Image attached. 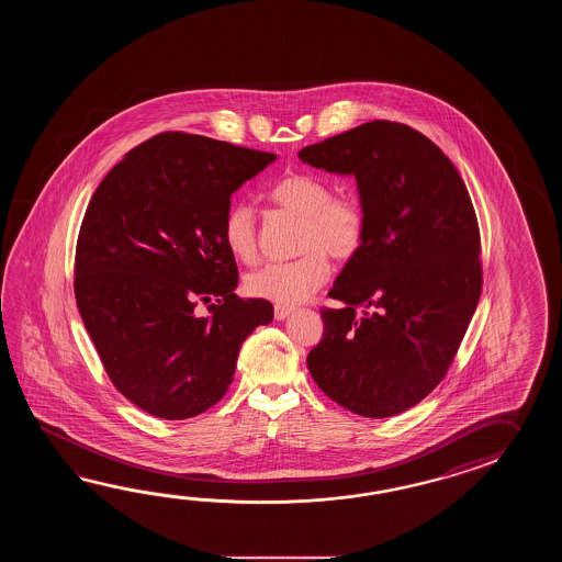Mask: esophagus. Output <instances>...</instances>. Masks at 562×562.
Segmentation results:
<instances>
[{"label": "esophagus", "mask_w": 562, "mask_h": 562, "mask_svg": "<svg viewBox=\"0 0 562 562\" xmlns=\"http://www.w3.org/2000/svg\"><path fill=\"white\" fill-rule=\"evenodd\" d=\"M293 313V307H285V305H276V319L277 322H283L289 315Z\"/></svg>", "instance_id": "1"}]
</instances>
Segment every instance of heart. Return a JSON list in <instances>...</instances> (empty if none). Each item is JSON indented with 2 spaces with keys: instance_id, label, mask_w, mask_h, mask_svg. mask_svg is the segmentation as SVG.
I'll use <instances>...</instances> for the list:
<instances>
[{
  "instance_id": "heart-1",
  "label": "heart",
  "mask_w": 562,
  "mask_h": 562,
  "mask_svg": "<svg viewBox=\"0 0 562 562\" xmlns=\"http://www.w3.org/2000/svg\"><path fill=\"white\" fill-rule=\"evenodd\" d=\"M271 201L303 216L301 249L293 261L265 263L245 279L252 297L277 305H297L311 297L331 273L327 252L349 259L366 237V213L353 196H331L325 180L310 172H293L269 192ZM223 239L237 259L251 261L257 252V216L249 203H233L223 221Z\"/></svg>"
}]
</instances>
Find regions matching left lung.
<instances>
[{
    "instance_id": "left-lung-1",
    "label": "left lung",
    "mask_w": 562,
    "mask_h": 562,
    "mask_svg": "<svg viewBox=\"0 0 562 562\" xmlns=\"http://www.w3.org/2000/svg\"><path fill=\"white\" fill-rule=\"evenodd\" d=\"M301 162L353 175L366 237L323 310L311 378L339 406L390 418L442 382L482 291L480 231L467 184L418 131L373 120L305 146Z\"/></svg>"
}]
</instances>
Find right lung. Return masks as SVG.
<instances>
[{
  "label": "right lung",
  "mask_w": 562,
  "mask_h": 562,
  "mask_svg": "<svg viewBox=\"0 0 562 562\" xmlns=\"http://www.w3.org/2000/svg\"><path fill=\"white\" fill-rule=\"evenodd\" d=\"M277 155L162 132L132 148L95 189L76 245V303L108 378L162 419L203 414L227 394L243 341L273 322L239 299L223 239L231 194ZM217 299L211 316L196 300Z\"/></svg>",
  "instance_id": "add662e5"
}]
</instances>
